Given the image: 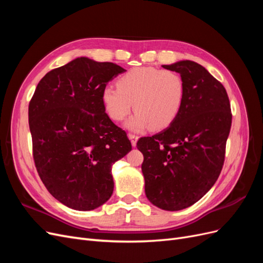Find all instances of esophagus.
Masks as SVG:
<instances>
[{
	"label": "esophagus",
	"mask_w": 263,
	"mask_h": 263,
	"mask_svg": "<svg viewBox=\"0 0 263 263\" xmlns=\"http://www.w3.org/2000/svg\"><path fill=\"white\" fill-rule=\"evenodd\" d=\"M128 138L130 139V142H132V145H133V147H136V145H137V141H138V136L137 135H133V134H129L128 135Z\"/></svg>",
	"instance_id": "obj_1"
}]
</instances>
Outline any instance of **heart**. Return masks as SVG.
Masks as SVG:
<instances>
[{
	"mask_svg": "<svg viewBox=\"0 0 263 263\" xmlns=\"http://www.w3.org/2000/svg\"><path fill=\"white\" fill-rule=\"evenodd\" d=\"M185 97L182 77L170 70L155 67L134 68L118 79L117 87L107 85L102 91V103L106 114L121 122L136 109L125 127L141 132L168 127L179 115Z\"/></svg>",
	"mask_w": 263,
	"mask_h": 263,
	"instance_id": "heart-1",
	"label": "heart"
}]
</instances>
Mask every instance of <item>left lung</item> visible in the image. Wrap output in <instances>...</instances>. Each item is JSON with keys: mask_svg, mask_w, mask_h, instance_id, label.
Wrapping results in <instances>:
<instances>
[{"mask_svg": "<svg viewBox=\"0 0 263 263\" xmlns=\"http://www.w3.org/2000/svg\"><path fill=\"white\" fill-rule=\"evenodd\" d=\"M164 69L180 73L185 97L177 118L153 137H142L141 171L148 200L164 211L193 205L218 179L232 126L230 103L224 85L191 60Z\"/></svg>", "mask_w": 263, "mask_h": 263, "instance_id": "obj_1", "label": "left lung"}]
</instances>
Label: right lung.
<instances>
[{
	"label": "right lung",
	"mask_w": 263,
	"mask_h": 263,
	"mask_svg": "<svg viewBox=\"0 0 263 263\" xmlns=\"http://www.w3.org/2000/svg\"><path fill=\"white\" fill-rule=\"evenodd\" d=\"M125 69L80 57L49 71L28 106L37 172L49 193L76 211L100 208L113 194L112 165L132 150L105 113L102 91Z\"/></svg>",
	"instance_id": "1"
}]
</instances>
